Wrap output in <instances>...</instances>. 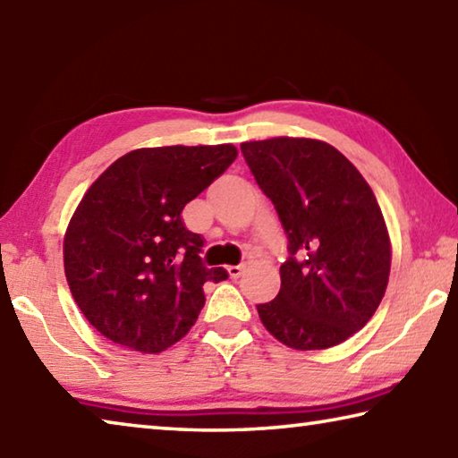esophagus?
Returning <instances> with one entry per match:
<instances>
[{"instance_id":"1","label":"esophagus","mask_w":458,"mask_h":458,"mask_svg":"<svg viewBox=\"0 0 458 458\" xmlns=\"http://www.w3.org/2000/svg\"><path fill=\"white\" fill-rule=\"evenodd\" d=\"M227 271H229L231 279L242 277V276H243V271H245V263H239V266H229V267H227Z\"/></svg>"}]
</instances>
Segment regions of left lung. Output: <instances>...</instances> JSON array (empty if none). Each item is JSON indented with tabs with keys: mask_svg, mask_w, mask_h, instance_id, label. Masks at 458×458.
Listing matches in <instances>:
<instances>
[{
	"mask_svg": "<svg viewBox=\"0 0 458 458\" xmlns=\"http://www.w3.org/2000/svg\"><path fill=\"white\" fill-rule=\"evenodd\" d=\"M259 189L287 235L282 287L258 311L293 350L338 346L370 322L390 276V237L370 184L332 144L314 139L243 142Z\"/></svg>",
	"mask_w": 458,
	"mask_h": 458,
	"instance_id": "obj_1",
	"label": "left lung"
}]
</instances>
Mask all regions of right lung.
I'll use <instances>...</instances> for the list:
<instances>
[{
	"mask_svg": "<svg viewBox=\"0 0 458 458\" xmlns=\"http://www.w3.org/2000/svg\"><path fill=\"white\" fill-rule=\"evenodd\" d=\"M237 158L233 144L136 148L114 160L80 200L64 237L72 298L104 338L142 354L179 342L205 306V239L182 208Z\"/></svg>",
	"mask_w": 458,
	"mask_h": 458,
	"instance_id": "obj_1",
	"label": "right lung"
}]
</instances>
